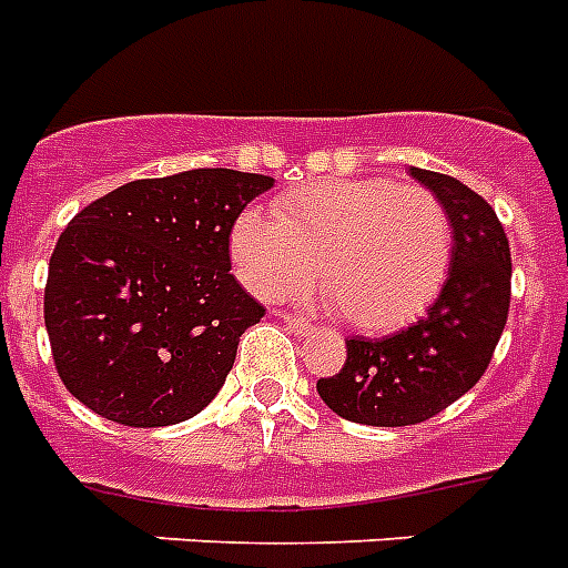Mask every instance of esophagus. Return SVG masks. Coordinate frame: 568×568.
<instances>
[{
	"label": "esophagus",
	"instance_id": "1",
	"mask_svg": "<svg viewBox=\"0 0 568 568\" xmlns=\"http://www.w3.org/2000/svg\"><path fill=\"white\" fill-rule=\"evenodd\" d=\"M283 324L294 332V335H312L315 332V324H308L303 317H292V315H283Z\"/></svg>",
	"mask_w": 568,
	"mask_h": 568
}]
</instances>
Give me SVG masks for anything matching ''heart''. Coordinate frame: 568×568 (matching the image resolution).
Instances as JSON below:
<instances>
[{
	"instance_id": "heart-1",
	"label": "heart",
	"mask_w": 568,
	"mask_h": 568,
	"mask_svg": "<svg viewBox=\"0 0 568 568\" xmlns=\"http://www.w3.org/2000/svg\"><path fill=\"white\" fill-rule=\"evenodd\" d=\"M230 256L256 297L300 294L317 274L341 321L390 332L417 321L444 292L455 230L428 189L329 178L276 197L274 219L244 210L230 230Z\"/></svg>"
}]
</instances>
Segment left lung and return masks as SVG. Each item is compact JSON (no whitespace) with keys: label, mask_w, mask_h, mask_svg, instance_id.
I'll list each match as a JSON object with an SVG mask.
<instances>
[{"label":"left lung","mask_w":568,"mask_h":568,"mask_svg":"<svg viewBox=\"0 0 568 568\" xmlns=\"http://www.w3.org/2000/svg\"><path fill=\"white\" fill-rule=\"evenodd\" d=\"M452 219L455 256L444 292L417 324L385 338H349L347 362L317 394L364 426H414L449 408L484 376L510 308V244L493 206L440 172L414 169Z\"/></svg>","instance_id":"1"}]
</instances>
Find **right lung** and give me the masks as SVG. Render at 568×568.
Wrapping results in <instances>:
<instances>
[{
  "mask_svg": "<svg viewBox=\"0 0 568 568\" xmlns=\"http://www.w3.org/2000/svg\"><path fill=\"white\" fill-rule=\"evenodd\" d=\"M274 178L192 169L133 180L78 212L45 280L60 382L131 428L195 417L265 308L230 274V230Z\"/></svg>",
  "mask_w": 568,
  "mask_h": 568,
  "instance_id": "right-lung-1",
  "label": "right lung"
}]
</instances>
